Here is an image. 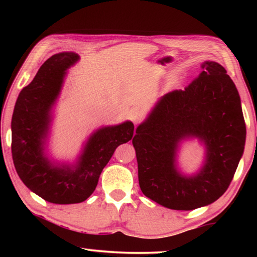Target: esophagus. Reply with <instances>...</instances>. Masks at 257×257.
Segmentation results:
<instances>
[{
    "label": "esophagus",
    "mask_w": 257,
    "mask_h": 257,
    "mask_svg": "<svg viewBox=\"0 0 257 257\" xmlns=\"http://www.w3.org/2000/svg\"><path fill=\"white\" fill-rule=\"evenodd\" d=\"M130 118H132L133 122L135 124H137L139 122H142L143 120L145 118V113L143 112L142 110H139V108H136V110H134L132 112V114H130Z\"/></svg>",
    "instance_id": "obj_1"
}]
</instances>
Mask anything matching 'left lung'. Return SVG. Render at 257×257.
<instances>
[{
  "label": "left lung",
  "instance_id": "left-lung-1",
  "mask_svg": "<svg viewBox=\"0 0 257 257\" xmlns=\"http://www.w3.org/2000/svg\"><path fill=\"white\" fill-rule=\"evenodd\" d=\"M201 67L184 90L159 99L133 138L143 194L171 210H195L222 196L245 149L246 124L236 86L217 62L205 61ZM189 138L203 143L206 161L197 174L185 176L177 170L176 152Z\"/></svg>",
  "mask_w": 257,
  "mask_h": 257
}]
</instances>
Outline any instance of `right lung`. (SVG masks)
Instances as JSON below:
<instances>
[{
  "label": "right lung",
  "mask_w": 257,
  "mask_h": 257,
  "mask_svg": "<svg viewBox=\"0 0 257 257\" xmlns=\"http://www.w3.org/2000/svg\"><path fill=\"white\" fill-rule=\"evenodd\" d=\"M79 60L73 52L47 59L17 99L11 121L12 159L24 184L45 201L75 204L93 194L104 167L116 147L134 136V123L107 125L90 135L75 164L52 162L45 145L52 121V107L62 88L67 70Z\"/></svg>",
  "instance_id": "right-lung-1"
}]
</instances>
